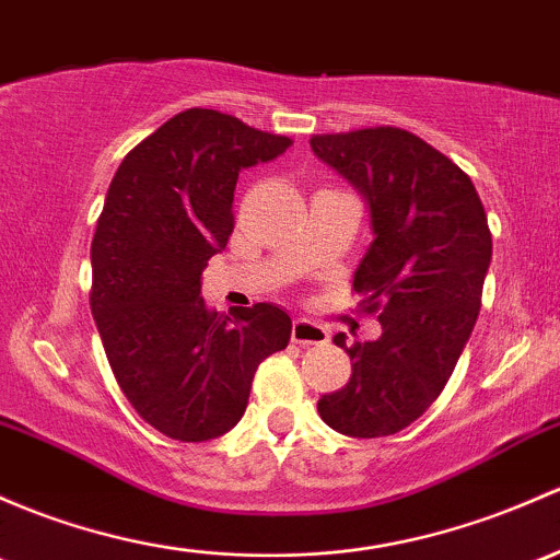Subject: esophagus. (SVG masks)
<instances>
[{
  "label": "esophagus",
  "instance_id": "esophagus-1",
  "mask_svg": "<svg viewBox=\"0 0 560 560\" xmlns=\"http://www.w3.org/2000/svg\"><path fill=\"white\" fill-rule=\"evenodd\" d=\"M292 340L300 346H322L329 340V332L316 322L295 319L292 322Z\"/></svg>",
  "mask_w": 560,
  "mask_h": 560
}]
</instances>
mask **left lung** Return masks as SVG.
Listing matches in <instances>:
<instances>
[{"mask_svg": "<svg viewBox=\"0 0 560 560\" xmlns=\"http://www.w3.org/2000/svg\"><path fill=\"white\" fill-rule=\"evenodd\" d=\"M311 150L357 187L373 241L354 292L381 308L375 340L335 346L351 378L319 399V416L349 438H386L440 397L478 322L491 265V231L472 179L402 128L381 126L311 139Z\"/></svg>", "mask_w": 560, "mask_h": 560, "instance_id": "8db88e82", "label": "left lung"}]
</instances>
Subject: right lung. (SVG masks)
<instances>
[{
    "mask_svg": "<svg viewBox=\"0 0 560 560\" xmlns=\"http://www.w3.org/2000/svg\"><path fill=\"white\" fill-rule=\"evenodd\" d=\"M290 144L233 115L187 109L112 176L91 244V311L122 394L166 438L231 432L257 364L290 343L292 319L279 305L217 314L201 298L206 262L233 233L238 174Z\"/></svg>",
    "mask_w": 560,
    "mask_h": 560,
    "instance_id": "obj_1",
    "label": "right lung"
}]
</instances>
